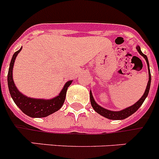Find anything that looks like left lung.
<instances>
[{
    "instance_id": "8db88e82",
    "label": "left lung",
    "mask_w": 159,
    "mask_h": 159,
    "mask_svg": "<svg viewBox=\"0 0 159 159\" xmlns=\"http://www.w3.org/2000/svg\"><path fill=\"white\" fill-rule=\"evenodd\" d=\"M138 52H139V54L141 56H143L144 58H145L146 61H147V66H148V72H149V80L148 83H147V88H146V91L143 94V96L141 97V99L139 101L134 103V105L129 107L125 108L123 110L119 111H113L107 110V109H105V108L102 107L101 106H99V104H97L96 102L95 101L93 98V95H92V91H90V100H91V104H92V107H93L94 110L97 112L98 114L101 115L103 117L107 118V119H112V120H119V119H124L126 118L129 117L130 116H131L132 114H134L136 111L142 106V104L143 103L144 100L146 99V98L147 97L149 93V90H150V87H151V71H150V68H149V62H148V59H147V57L146 55L143 54L142 52L141 49H140L139 46H137L136 47Z\"/></svg>"
}]
</instances>
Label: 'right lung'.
<instances>
[{"label":"right lung","mask_w":159,"mask_h":159,"mask_svg":"<svg viewBox=\"0 0 159 159\" xmlns=\"http://www.w3.org/2000/svg\"><path fill=\"white\" fill-rule=\"evenodd\" d=\"M22 48L14 53L11 60L10 65L8 68V86L9 93L16 106L27 116L32 118H43L54 113L60 110V107L64 104L65 100L66 93H67V88L70 86L72 80L67 81L63 88L62 91L60 92L57 96L51 99H33L29 98L26 95H23L18 91L16 87L15 86L13 79H12V68H13L14 62L16 60V56L20 52Z\"/></svg>","instance_id":"obj_1"}]
</instances>
